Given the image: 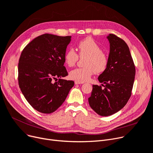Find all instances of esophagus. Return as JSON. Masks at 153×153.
<instances>
[{
  "label": "esophagus",
  "instance_id": "esophagus-1",
  "mask_svg": "<svg viewBox=\"0 0 153 153\" xmlns=\"http://www.w3.org/2000/svg\"><path fill=\"white\" fill-rule=\"evenodd\" d=\"M74 82H75V84H83V83H84V82H79V81H76Z\"/></svg>",
  "mask_w": 153,
  "mask_h": 153
}]
</instances>
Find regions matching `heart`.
Masks as SVG:
<instances>
[{
    "mask_svg": "<svg viewBox=\"0 0 153 153\" xmlns=\"http://www.w3.org/2000/svg\"><path fill=\"white\" fill-rule=\"evenodd\" d=\"M79 54L72 48L69 49L64 54V62L71 68L74 66L79 57L86 58L84 62L85 67L77 68L69 72L71 79L79 82L89 81L93 74H100L105 71L108 66V58L107 54L101 50V47L95 40L86 38L78 43Z\"/></svg>",
    "mask_w": 153,
    "mask_h": 153,
    "instance_id": "heart-1",
    "label": "heart"
}]
</instances>
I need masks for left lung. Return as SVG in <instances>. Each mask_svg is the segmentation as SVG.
<instances>
[{
    "mask_svg": "<svg viewBox=\"0 0 153 153\" xmlns=\"http://www.w3.org/2000/svg\"><path fill=\"white\" fill-rule=\"evenodd\" d=\"M107 38L110 42L108 66L98 77L104 85H93L88 99L91 107L103 117L117 113L126 105L131 95L136 72L129 47L124 40L114 34H109Z\"/></svg>",
    "mask_w": 153,
    "mask_h": 153,
    "instance_id": "8db88e82",
    "label": "left lung"
}]
</instances>
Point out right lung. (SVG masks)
<instances>
[{
	"mask_svg": "<svg viewBox=\"0 0 153 153\" xmlns=\"http://www.w3.org/2000/svg\"><path fill=\"white\" fill-rule=\"evenodd\" d=\"M71 38L45 33L32 40L21 53L19 87L30 105L41 113L57 110L74 85V81L61 79L68 75L64 57Z\"/></svg>",
	"mask_w": 153,
	"mask_h": 153,
	"instance_id": "add662e5",
	"label": "right lung"
}]
</instances>
